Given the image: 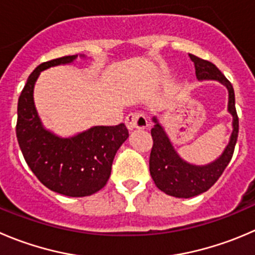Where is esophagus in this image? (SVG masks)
Instances as JSON below:
<instances>
[{
	"label": "esophagus",
	"instance_id": "1",
	"mask_svg": "<svg viewBox=\"0 0 255 255\" xmlns=\"http://www.w3.org/2000/svg\"><path fill=\"white\" fill-rule=\"evenodd\" d=\"M125 123L129 130L145 129V128H147V118L142 113L129 114V115L126 116Z\"/></svg>",
	"mask_w": 255,
	"mask_h": 255
}]
</instances>
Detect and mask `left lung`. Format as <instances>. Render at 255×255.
Returning <instances> with one entry per match:
<instances>
[{
	"label": "left lung",
	"instance_id": "left-lung-1",
	"mask_svg": "<svg viewBox=\"0 0 255 255\" xmlns=\"http://www.w3.org/2000/svg\"><path fill=\"white\" fill-rule=\"evenodd\" d=\"M189 57L194 62L196 79L199 81L215 80L227 87L229 95L228 111L233 116V131L224 151L217 160L207 165H194L181 159L156 116L152 118L154 126L151 136L154 144L149 160L150 175L155 185L161 191L175 198L185 199L204 193L214 185L232 160L239 131V119L235 110V96L232 84L214 64L194 55H189Z\"/></svg>",
	"mask_w": 255,
	"mask_h": 255
}]
</instances>
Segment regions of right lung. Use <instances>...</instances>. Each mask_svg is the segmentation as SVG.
Returning <instances> with one entry per match:
<instances>
[{"mask_svg":"<svg viewBox=\"0 0 255 255\" xmlns=\"http://www.w3.org/2000/svg\"><path fill=\"white\" fill-rule=\"evenodd\" d=\"M76 59L77 55L60 57L33 70L18 98L16 135L27 165L46 188L81 198L106 185L116 151L129 137V131L119 124L93 126L74 136L61 137L45 129L33 101L36 81L43 70L71 64Z\"/></svg>","mask_w":255,"mask_h":255,"instance_id":"obj_1","label":"right lung"}]
</instances>
